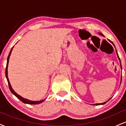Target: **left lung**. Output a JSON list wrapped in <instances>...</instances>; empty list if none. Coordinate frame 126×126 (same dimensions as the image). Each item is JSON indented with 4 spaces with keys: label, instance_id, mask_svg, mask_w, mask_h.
<instances>
[{
    "label": "left lung",
    "instance_id": "1",
    "mask_svg": "<svg viewBox=\"0 0 126 126\" xmlns=\"http://www.w3.org/2000/svg\"><path fill=\"white\" fill-rule=\"evenodd\" d=\"M101 35H102V34H100ZM117 55H118V54H117ZM120 65H121V64H120ZM107 102H104V103H100V104H94V105H102V104H105Z\"/></svg>",
    "mask_w": 126,
    "mask_h": 126
}]
</instances>
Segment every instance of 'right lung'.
<instances>
[{"label": "right lung", "mask_w": 126, "mask_h": 126, "mask_svg": "<svg viewBox=\"0 0 126 126\" xmlns=\"http://www.w3.org/2000/svg\"><path fill=\"white\" fill-rule=\"evenodd\" d=\"M13 47L12 48V49H11V51H10L9 54V56H8V59H7V64H6V70H5L6 78L7 80H8L9 88L10 91H11V92H12L13 94L15 95V96H16V97L18 98L20 101H21L22 102H24V103L28 104H38L41 103V102H43V101H44V100H41V101H32L28 100V99H25V98L21 97V96H20V95H19L18 94H17L16 93L15 91H14V89H12V87H11V84H10L9 80V79H8V63H9V57H10V56H11V52H12Z\"/></svg>", "instance_id": "add662e5"}]
</instances>
